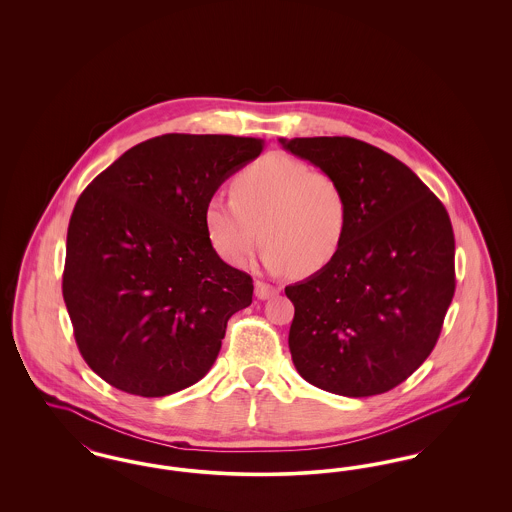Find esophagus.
Listing matches in <instances>:
<instances>
[{
    "mask_svg": "<svg viewBox=\"0 0 512 512\" xmlns=\"http://www.w3.org/2000/svg\"><path fill=\"white\" fill-rule=\"evenodd\" d=\"M276 293H278V288L270 286L267 282H261V280L255 282V295H257V299H268V297H272Z\"/></svg>",
    "mask_w": 512,
    "mask_h": 512,
    "instance_id": "1",
    "label": "esophagus"
}]
</instances>
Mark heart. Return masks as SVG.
I'll return each instance as SVG.
<instances>
[{
    "instance_id": "b5f03b06",
    "label": "heart",
    "mask_w": 512,
    "mask_h": 512,
    "mask_svg": "<svg viewBox=\"0 0 512 512\" xmlns=\"http://www.w3.org/2000/svg\"><path fill=\"white\" fill-rule=\"evenodd\" d=\"M230 192L232 199L207 201L203 220L211 244L232 267H244L263 234L270 270L309 276L328 267L347 240L351 205L343 184L290 155L270 153L251 163Z\"/></svg>"
}]
</instances>
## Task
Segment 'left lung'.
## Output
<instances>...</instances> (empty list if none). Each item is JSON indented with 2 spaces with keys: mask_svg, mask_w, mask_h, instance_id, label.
Returning a JSON list of instances; mask_svg holds the SVG:
<instances>
[{
  "mask_svg": "<svg viewBox=\"0 0 512 512\" xmlns=\"http://www.w3.org/2000/svg\"><path fill=\"white\" fill-rule=\"evenodd\" d=\"M334 174L351 205L338 257L286 286L297 372L345 397L386 393L432 353L455 293V236L436 195L390 153L347 136L280 140Z\"/></svg>",
  "mask_w": 512,
  "mask_h": 512,
  "instance_id": "obj_1",
  "label": "left lung"
}]
</instances>
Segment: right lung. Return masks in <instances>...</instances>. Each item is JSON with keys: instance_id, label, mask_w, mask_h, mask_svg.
<instances>
[{"instance_id": "obj_1", "label": "right lung", "mask_w": 512, "mask_h": 512, "mask_svg": "<svg viewBox=\"0 0 512 512\" xmlns=\"http://www.w3.org/2000/svg\"><path fill=\"white\" fill-rule=\"evenodd\" d=\"M265 142L165 134L128 149L74 205L63 299L88 366L117 390L163 397L217 361L253 280L209 240L205 205Z\"/></svg>"}]
</instances>
